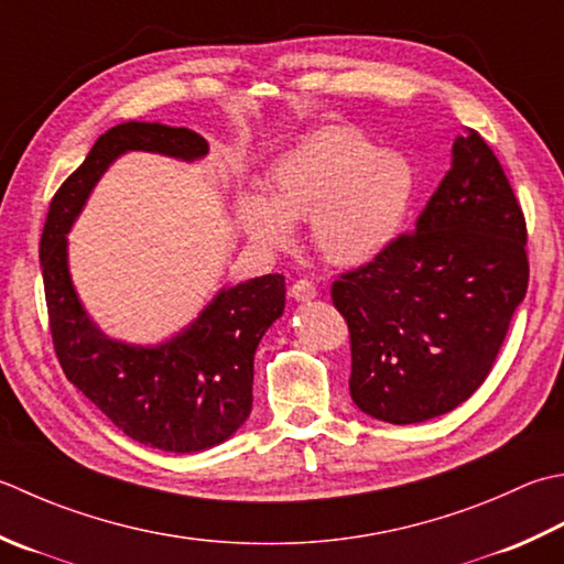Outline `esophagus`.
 Segmentation results:
<instances>
[{"label":"esophagus","instance_id":"obj_1","mask_svg":"<svg viewBox=\"0 0 564 564\" xmlns=\"http://www.w3.org/2000/svg\"><path fill=\"white\" fill-rule=\"evenodd\" d=\"M291 295L295 297V301H313V297L317 295V285L313 281L301 279L291 285Z\"/></svg>","mask_w":564,"mask_h":564}]
</instances>
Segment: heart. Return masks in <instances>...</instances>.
<instances>
[{"label": "heart", "mask_w": 564, "mask_h": 564, "mask_svg": "<svg viewBox=\"0 0 564 564\" xmlns=\"http://www.w3.org/2000/svg\"><path fill=\"white\" fill-rule=\"evenodd\" d=\"M413 169L401 153L377 151L355 129H325L273 163L269 197L245 193L237 219L251 241L281 251L293 223L311 219L319 257L361 267L399 237L413 200Z\"/></svg>", "instance_id": "1"}]
</instances>
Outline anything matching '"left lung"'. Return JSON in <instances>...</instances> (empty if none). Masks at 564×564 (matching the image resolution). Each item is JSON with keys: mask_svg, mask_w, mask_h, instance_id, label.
I'll use <instances>...</instances> for the list:
<instances>
[{"mask_svg": "<svg viewBox=\"0 0 564 564\" xmlns=\"http://www.w3.org/2000/svg\"><path fill=\"white\" fill-rule=\"evenodd\" d=\"M525 241L521 203L469 129L415 229L333 283L349 327L351 401L393 425L465 403L487 381L525 297Z\"/></svg>", "mask_w": 564, "mask_h": 564, "instance_id": "1", "label": "left lung"}]
</instances>
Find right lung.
<instances>
[{
    "instance_id": "obj_1",
    "label": "right lung",
    "mask_w": 564,
    "mask_h": 564,
    "mask_svg": "<svg viewBox=\"0 0 564 564\" xmlns=\"http://www.w3.org/2000/svg\"><path fill=\"white\" fill-rule=\"evenodd\" d=\"M127 151L195 161L207 141L183 127L127 121L105 131L55 191L39 247L53 349L68 381L121 433L187 455L225 443L249 417L253 351L283 315L285 279L269 273L219 291L185 333L159 347L121 345L99 333L75 295L65 235L99 175Z\"/></svg>"
}]
</instances>
